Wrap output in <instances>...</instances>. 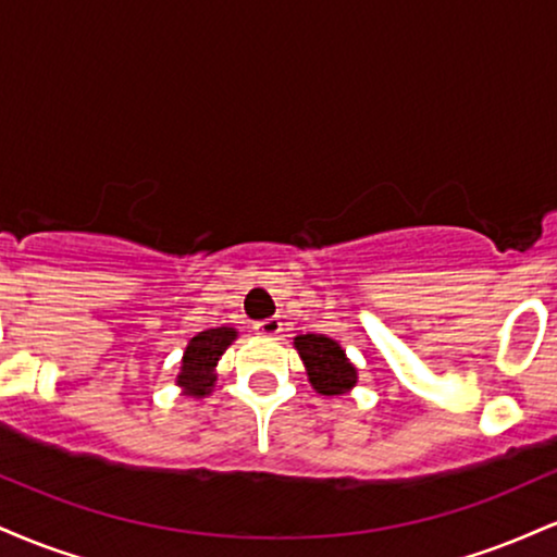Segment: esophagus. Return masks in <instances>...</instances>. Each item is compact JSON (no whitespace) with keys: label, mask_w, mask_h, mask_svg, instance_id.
<instances>
[{"label":"esophagus","mask_w":557,"mask_h":557,"mask_svg":"<svg viewBox=\"0 0 557 557\" xmlns=\"http://www.w3.org/2000/svg\"><path fill=\"white\" fill-rule=\"evenodd\" d=\"M257 332L264 337H277L280 332H283V322H280V317H270V319H264V322L257 324Z\"/></svg>","instance_id":"esophagus-1"}]
</instances>
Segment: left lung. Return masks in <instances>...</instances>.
I'll use <instances>...</instances> for the list:
<instances>
[{"instance_id":"1","label":"left lung","mask_w":557,"mask_h":557,"mask_svg":"<svg viewBox=\"0 0 557 557\" xmlns=\"http://www.w3.org/2000/svg\"><path fill=\"white\" fill-rule=\"evenodd\" d=\"M293 348L298 350L300 361H304L306 374H309L311 387L319 395H348L359 382V369L354 361L345 356L343 345L332 341L327 335H296L293 337Z\"/></svg>"}]
</instances>
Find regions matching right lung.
Segmentation results:
<instances>
[{
    "mask_svg": "<svg viewBox=\"0 0 557 557\" xmlns=\"http://www.w3.org/2000/svg\"><path fill=\"white\" fill-rule=\"evenodd\" d=\"M235 341H238L235 327L203 330L196 337H190L183 350L181 372L175 376V385L183 389V395H188V398L212 395L216 385V363Z\"/></svg>",
    "mask_w": 557,
    "mask_h": 557,
    "instance_id": "obj_1",
    "label": "right lung"
}]
</instances>
